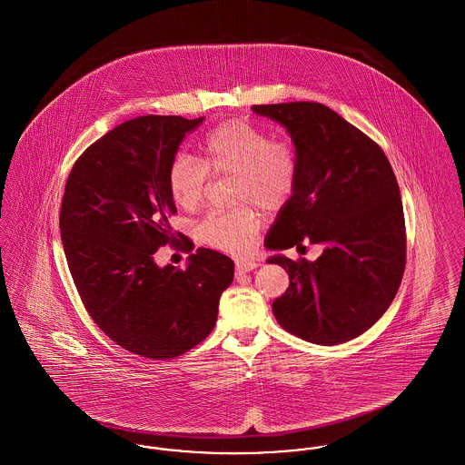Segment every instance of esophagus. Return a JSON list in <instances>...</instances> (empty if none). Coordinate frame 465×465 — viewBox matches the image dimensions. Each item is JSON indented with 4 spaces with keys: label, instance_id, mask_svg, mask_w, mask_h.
Instances as JSON below:
<instances>
[{
    "label": "esophagus",
    "instance_id": "34e87169",
    "mask_svg": "<svg viewBox=\"0 0 465 465\" xmlns=\"http://www.w3.org/2000/svg\"><path fill=\"white\" fill-rule=\"evenodd\" d=\"M256 266H258V262L242 258V260H237V263H235V272H237V275H242V273H247V272L254 270Z\"/></svg>",
    "mask_w": 465,
    "mask_h": 465
}]
</instances>
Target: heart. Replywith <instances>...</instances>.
I'll list each match as a JSON object with an SVG mask.
<instances>
[{
  "label": "heart",
  "mask_w": 465,
  "mask_h": 465,
  "mask_svg": "<svg viewBox=\"0 0 465 465\" xmlns=\"http://www.w3.org/2000/svg\"><path fill=\"white\" fill-rule=\"evenodd\" d=\"M202 160L177 153L167 169V188L184 211H195L207 195L213 176H235V203L258 205L265 213L281 211L294 195L298 156L294 146L272 139L245 120H228L205 135ZM242 205L235 211L211 213L199 224L202 242L228 251L249 249L260 228L256 211Z\"/></svg>",
  "instance_id": "b5f03b06"
}]
</instances>
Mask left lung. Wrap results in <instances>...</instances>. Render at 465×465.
<instances>
[{"mask_svg":"<svg viewBox=\"0 0 465 465\" xmlns=\"http://www.w3.org/2000/svg\"><path fill=\"white\" fill-rule=\"evenodd\" d=\"M252 111L288 129L300 167L294 195L279 211L266 247L324 245L315 262L282 254L268 260L289 275L273 315L310 343H345L385 313L404 273L406 226L394 171L373 139L321 103Z\"/></svg>","mask_w":465,"mask_h":465,"instance_id":"obj_1","label":"left lung"}]
</instances>
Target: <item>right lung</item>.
<instances>
[{"mask_svg": "<svg viewBox=\"0 0 465 465\" xmlns=\"http://www.w3.org/2000/svg\"><path fill=\"white\" fill-rule=\"evenodd\" d=\"M202 120L146 114L104 134L74 162L59 214L67 266L90 317L125 351L156 361L209 336L233 281V262L213 249L199 247L186 270L153 260L176 241L169 163ZM181 241L192 252L193 242Z\"/></svg>", "mask_w": 465, "mask_h": 465, "instance_id": "right-lung-1", "label": "right lung"}]
</instances>
